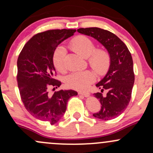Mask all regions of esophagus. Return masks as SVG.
I'll list each match as a JSON object with an SVG mask.
<instances>
[{
    "instance_id": "esophagus-1",
    "label": "esophagus",
    "mask_w": 153,
    "mask_h": 153,
    "mask_svg": "<svg viewBox=\"0 0 153 153\" xmlns=\"http://www.w3.org/2000/svg\"><path fill=\"white\" fill-rule=\"evenodd\" d=\"M78 94L79 95H82V96H85V97H88V96H89V93L88 92H82V91H78Z\"/></svg>"
}]
</instances>
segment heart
<instances>
[{
  "label": "heart",
  "mask_w": 153,
  "mask_h": 153,
  "mask_svg": "<svg viewBox=\"0 0 153 153\" xmlns=\"http://www.w3.org/2000/svg\"><path fill=\"white\" fill-rule=\"evenodd\" d=\"M70 47L75 52L84 58H88L89 65L98 74H103L108 68L110 63L109 54L103 50H95L94 42L85 36H78L70 43ZM66 51L64 47H59L53 54L54 68L59 72L65 71V58ZM95 76L92 72L80 71L69 75L66 79V84L71 88L84 91L92 83Z\"/></svg>",
  "instance_id": "obj_1"
}]
</instances>
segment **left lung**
<instances>
[{
    "label": "left lung",
    "mask_w": 153,
    "mask_h": 153,
    "mask_svg": "<svg viewBox=\"0 0 153 153\" xmlns=\"http://www.w3.org/2000/svg\"><path fill=\"white\" fill-rule=\"evenodd\" d=\"M80 34L91 36L102 45L110 57L109 68L105 76L96 83V86L107 91L94 94L101 104V110L93 116L102 120H110L122 114L131 99L134 85V74L131 53L122 40L114 34L97 27L81 28Z\"/></svg>",
    "instance_id": "8db88e82"
}]
</instances>
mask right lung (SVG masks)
<instances>
[{"instance_id":"right-lung-1","label":"right lung","mask_w":153,"mask_h":153,"mask_svg":"<svg viewBox=\"0 0 153 153\" xmlns=\"http://www.w3.org/2000/svg\"><path fill=\"white\" fill-rule=\"evenodd\" d=\"M75 31L54 29L39 33L26 44L17 60V81L24 106L35 118L52 125L65 113L70 98L78 95L71 89L57 91L52 96L48 94L50 85L57 88L61 85L60 81L54 79V51Z\"/></svg>"}]
</instances>
